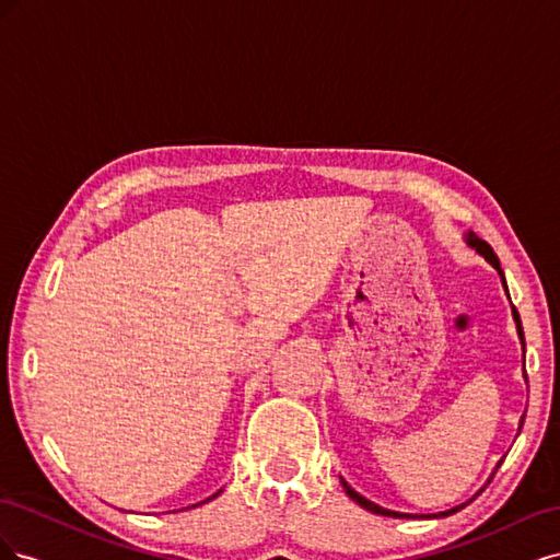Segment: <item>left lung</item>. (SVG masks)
Listing matches in <instances>:
<instances>
[{"label":"left lung","instance_id":"left-lung-1","mask_svg":"<svg viewBox=\"0 0 560 560\" xmlns=\"http://www.w3.org/2000/svg\"><path fill=\"white\" fill-rule=\"evenodd\" d=\"M467 245H469V247H474V249H477V252L481 254V257H483V259H486L490 266H493V268L498 270L500 278H502L504 290H506L504 273H502V268H500V259H498V254L493 252V247H490L486 241H481L479 235H474V233H469V235H467ZM512 315H514V322H516V331H518L521 346H523V352H525V338H523L521 317H518V311H516L514 306H512ZM521 425H523V420H521ZM518 430H521V428H518ZM498 467H500V463H498ZM498 467H495V469H498ZM490 479H493V477H490ZM341 483H343V488H346L348 498H350V500H354V502H358L360 506H364L366 512H374V514H381V516H393V518H416V516H418V514H401V512H389V510H385V506H378L376 502H371V500L362 498V495L358 493V490H352V488L346 483V479H341ZM481 490H483V488H481ZM481 490H479V493H481ZM479 493H477V495H479ZM477 495H474V498H477ZM474 498H471V500H474ZM471 500H469V502H471ZM465 504H467V502H465ZM465 504H457V506H453V510H448V512H439V514H420L418 518H442V516H451V514H455V512H460Z\"/></svg>","mask_w":560,"mask_h":560}]
</instances>
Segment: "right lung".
Segmentation results:
<instances>
[{"label": "right lung", "mask_w": 560, "mask_h": 560, "mask_svg": "<svg viewBox=\"0 0 560 560\" xmlns=\"http://www.w3.org/2000/svg\"><path fill=\"white\" fill-rule=\"evenodd\" d=\"M219 493H222V490H217V493H214V495H212V498H208V500H214V498H217V495H219ZM208 500H202V502H208ZM202 502H200V504H202ZM194 506H198V504H194Z\"/></svg>", "instance_id": "1"}]
</instances>
